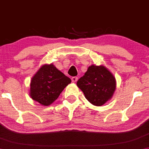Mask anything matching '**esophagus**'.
Instances as JSON below:
<instances>
[{"instance_id":"obj_1","label":"esophagus","mask_w":149,"mask_h":149,"mask_svg":"<svg viewBox=\"0 0 149 149\" xmlns=\"http://www.w3.org/2000/svg\"><path fill=\"white\" fill-rule=\"evenodd\" d=\"M71 80H72L73 83H76V82H77V80H78V78H77L76 76L72 77V78H71Z\"/></svg>"}]
</instances>
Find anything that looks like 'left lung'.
<instances>
[{"mask_svg": "<svg viewBox=\"0 0 149 149\" xmlns=\"http://www.w3.org/2000/svg\"><path fill=\"white\" fill-rule=\"evenodd\" d=\"M85 98L95 106L103 105L111 98L116 90V79L104 66L92 65L77 81Z\"/></svg>", "mask_w": 149, "mask_h": 149, "instance_id": "8db88e82", "label": "left lung"}]
</instances>
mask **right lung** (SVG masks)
<instances>
[{"label":"right lung","mask_w":149,"mask_h":149,"mask_svg":"<svg viewBox=\"0 0 149 149\" xmlns=\"http://www.w3.org/2000/svg\"><path fill=\"white\" fill-rule=\"evenodd\" d=\"M71 82L69 77L53 64L43 65L31 81V97L42 105L49 106Z\"/></svg>","instance_id":"right-lung-1"}]
</instances>
